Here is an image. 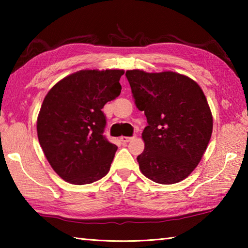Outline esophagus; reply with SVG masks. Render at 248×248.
<instances>
[{"instance_id": "esophagus-1", "label": "esophagus", "mask_w": 248, "mask_h": 248, "mask_svg": "<svg viewBox=\"0 0 248 248\" xmlns=\"http://www.w3.org/2000/svg\"><path fill=\"white\" fill-rule=\"evenodd\" d=\"M134 137H121L120 140L124 142V143H128V142L131 141Z\"/></svg>"}]
</instances>
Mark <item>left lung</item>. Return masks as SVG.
Wrapping results in <instances>:
<instances>
[{
    "label": "left lung",
    "mask_w": 248,
    "mask_h": 248,
    "mask_svg": "<svg viewBox=\"0 0 248 248\" xmlns=\"http://www.w3.org/2000/svg\"><path fill=\"white\" fill-rule=\"evenodd\" d=\"M125 77L148 120L142 132L145 149L137 157L142 174L157 184L180 182L199 164L211 138L212 115L202 90L170 71L130 70Z\"/></svg>",
    "instance_id": "1"
}]
</instances>
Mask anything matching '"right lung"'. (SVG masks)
<instances>
[{"instance_id":"1","label":"right lung","mask_w":248,"mask_h":248,"mask_svg":"<svg viewBox=\"0 0 248 248\" xmlns=\"http://www.w3.org/2000/svg\"><path fill=\"white\" fill-rule=\"evenodd\" d=\"M123 70H85L61 79L48 92L37 120L40 146L65 182L92 184L110 169L117 145L104 136L105 104L118 97Z\"/></svg>"}]
</instances>
